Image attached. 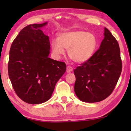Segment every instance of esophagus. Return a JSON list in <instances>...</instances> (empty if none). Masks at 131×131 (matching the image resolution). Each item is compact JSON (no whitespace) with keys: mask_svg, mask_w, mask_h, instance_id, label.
Returning a JSON list of instances; mask_svg holds the SVG:
<instances>
[{"mask_svg":"<svg viewBox=\"0 0 131 131\" xmlns=\"http://www.w3.org/2000/svg\"><path fill=\"white\" fill-rule=\"evenodd\" d=\"M73 71V68L70 67V66H67V69H66V71H67V73H70L71 71Z\"/></svg>","mask_w":131,"mask_h":131,"instance_id":"1","label":"esophagus"}]
</instances>
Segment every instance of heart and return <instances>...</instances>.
Segmentation results:
<instances>
[{
  "label": "heart",
  "instance_id": "obj_1",
  "mask_svg": "<svg viewBox=\"0 0 131 131\" xmlns=\"http://www.w3.org/2000/svg\"><path fill=\"white\" fill-rule=\"evenodd\" d=\"M96 36L82 30L64 32L58 37V40H52V51L57 58H60L67 49L68 56L71 60L82 63L89 60L97 47Z\"/></svg>",
  "mask_w": 131,
  "mask_h": 131
}]
</instances>
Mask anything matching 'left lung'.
I'll return each instance as SVG.
<instances>
[{
	"label": "left lung",
	"mask_w": 131,
	"mask_h": 131,
	"mask_svg": "<svg viewBox=\"0 0 131 131\" xmlns=\"http://www.w3.org/2000/svg\"><path fill=\"white\" fill-rule=\"evenodd\" d=\"M99 49L74 70V92L86 103H96L113 91L121 76L122 63L117 41L107 28Z\"/></svg>",
	"instance_id": "1"
}]
</instances>
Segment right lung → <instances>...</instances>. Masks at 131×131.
Returning a JSON list of instances; mask_svg holds the SVG:
<instances>
[{
    "mask_svg": "<svg viewBox=\"0 0 131 131\" xmlns=\"http://www.w3.org/2000/svg\"><path fill=\"white\" fill-rule=\"evenodd\" d=\"M46 24L23 28L9 51L8 69L12 87L20 99L31 104L49 100L57 82L66 70L65 62L48 57L49 37L41 30Z\"/></svg>",
    "mask_w": 131,
    "mask_h": 131,
    "instance_id": "add662e5",
    "label": "right lung"
}]
</instances>
